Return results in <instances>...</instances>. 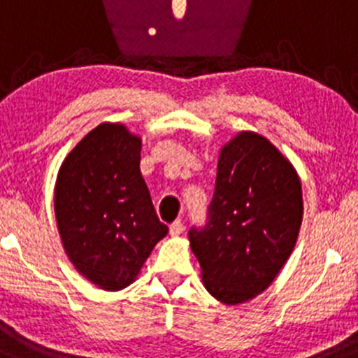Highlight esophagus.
<instances>
[{
    "mask_svg": "<svg viewBox=\"0 0 358 358\" xmlns=\"http://www.w3.org/2000/svg\"><path fill=\"white\" fill-rule=\"evenodd\" d=\"M185 231V226H182L181 220H176V222L170 224V235L172 236H179Z\"/></svg>",
    "mask_w": 358,
    "mask_h": 358,
    "instance_id": "34e87169",
    "label": "esophagus"
}]
</instances>
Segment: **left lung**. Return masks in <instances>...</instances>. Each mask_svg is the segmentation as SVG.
<instances>
[{
  "label": "left lung",
  "mask_w": 358,
  "mask_h": 358,
  "mask_svg": "<svg viewBox=\"0 0 358 358\" xmlns=\"http://www.w3.org/2000/svg\"><path fill=\"white\" fill-rule=\"evenodd\" d=\"M301 220L292 163L262 134L238 132L218 154L208 224L188 233L208 292L224 305L264 292L294 251Z\"/></svg>",
  "instance_id": "left-lung-1"
}]
</instances>
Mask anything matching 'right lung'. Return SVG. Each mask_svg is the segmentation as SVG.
Returning <instances> with one entry per match:
<instances>
[{
	"mask_svg": "<svg viewBox=\"0 0 358 358\" xmlns=\"http://www.w3.org/2000/svg\"><path fill=\"white\" fill-rule=\"evenodd\" d=\"M141 138L122 123H100L62 161L55 218L62 248L78 273L102 290L136 281L166 236L140 172Z\"/></svg>",
	"mask_w": 358,
	"mask_h": 358,
	"instance_id": "obj_1",
	"label": "right lung"
}]
</instances>
